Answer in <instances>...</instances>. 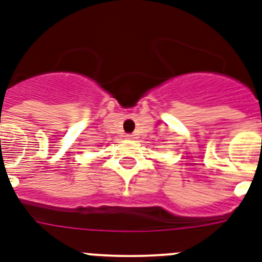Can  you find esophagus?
<instances>
[{
  "instance_id": "1",
  "label": "esophagus",
  "mask_w": 262,
  "mask_h": 262,
  "mask_svg": "<svg viewBox=\"0 0 262 262\" xmlns=\"http://www.w3.org/2000/svg\"><path fill=\"white\" fill-rule=\"evenodd\" d=\"M125 137H126L127 140H133V138H135V136H133V135H126V136H125Z\"/></svg>"
}]
</instances>
